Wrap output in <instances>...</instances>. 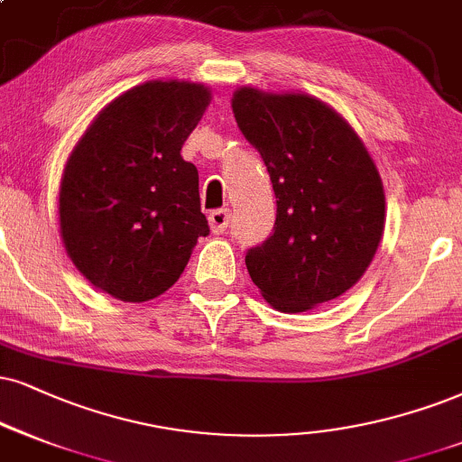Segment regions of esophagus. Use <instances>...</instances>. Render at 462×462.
Here are the masks:
<instances>
[{"mask_svg": "<svg viewBox=\"0 0 462 462\" xmlns=\"http://www.w3.org/2000/svg\"><path fill=\"white\" fill-rule=\"evenodd\" d=\"M229 209H214V212L209 214V229H212L216 236H220V233H225L226 226H229Z\"/></svg>", "mask_w": 462, "mask_h": 462, "instance_id": "1", "label": "esophagus"}]
</instances>
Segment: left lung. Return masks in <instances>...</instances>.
Listing matches in <instances>:
<instances>
[{
  "instance_id": "1",
  "label": "left lung",
  "mask_w": 462,
  "mask_h": 462,
  "mask_svg": "<svg viewBox=\"0 0 462 462\" xmlns=\"http://www.w3.org/2000/svg\"><path fill=\"white\" fill-rule=\"evenodd\" d=\"M233 113L276 195L274 229L246 253L250 278L282 312L336 300L360 281L383 233V186L366 147L338 113L304 94L242 88Z\"/></svg>"
}]
</instances>
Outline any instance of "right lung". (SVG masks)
<instances>
[{"label":"right lung","mask_w":462,"mask_h":462,"mask_svg":"<svg viewBox=\"0 0 462 462\" xmlns=\"http://www.w3.org/2000/svg\"><path fill=\"white\" fill-rule=\"evenodd\" d=\"M208 105L203 85H139L94 119L68 158L61 237L79 272L113 298H158L209 236L197 167L180 153Z\"/></svg>","instance_id":"1"}]
</instances>
